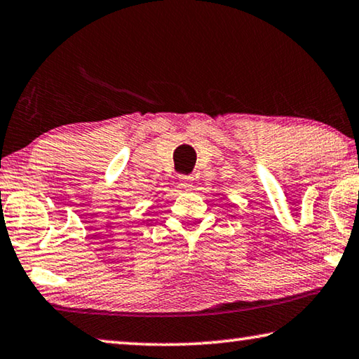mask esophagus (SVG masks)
<instances>
[{
    "mask_svg": "<svg viewBox=\"0 0 359 359\" xmlns=\"http://www.w3.org/2000/svg\"><path fill=\"white\" fill-rule=\"evenodd\" d=\"M180 185L184 188H191L193 187L191 175H180Z\"/></svg>",
    "mask_w": 359,
    "mask_h": 359,
    "instance_id": "esophagus-1",
    "label": "esophagus"
}]
</instances>
